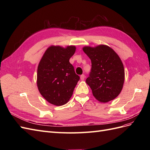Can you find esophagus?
Instances as JSON below:
<instances>
[{"label": "esophagus", "instance_id": "obj_1", "mask_svg": "<svg viewBox=\"0 0 150 150\" xmlns=\"http://www.w3.org/2000/svg\"><path fill=\"white\" fill-rule=\"evenodd\" d=\"M80 79H81V81L84 80V79H85V75H84V74H82V75H81V76H80Z\"/></svg>", "mask_w": 150, "mask_h": 150}]
</instances>
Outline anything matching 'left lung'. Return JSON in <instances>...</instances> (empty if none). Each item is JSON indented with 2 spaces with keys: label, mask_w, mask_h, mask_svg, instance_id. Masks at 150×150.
I'll use <instances>...</instances> for the list:
<instances>
[{
  "label": "left lung",
  "mask_w": 150,
  "mask_h": 150,
  "mask_svg": "<svg viewBox=\"0 0 150 150\" xmlns=\"http://www.w3.org/2000/svg\"><path fill=\"white\" fill-rule=\"evenodd\" d=\"M83 51L91 61V69L86 82L94 98L101 103L115 99L123 86L125 69L119 56L106 45L85 46Z\"/></svg>",
  "instance_id": "obj_1"
}]
</instances>
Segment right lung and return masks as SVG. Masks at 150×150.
Instances as JSON below:
<instances>
[{"instance_id":"add662e5","label":"right lung","mask_w":150,"mask_h":150,"mask_svg":"<svg viewBox=\"0 0 150 150\" xmlns=\"http://www.w3.org/2000/svg\"><path fill=\"white\" fill-rule=\"evenodd\" d=\"M75 51L74 46H51L39 62L38 88L43 98L54 105L62 106L69 101L80 79L69 62Z\"/></svg>"}]
</instances>
